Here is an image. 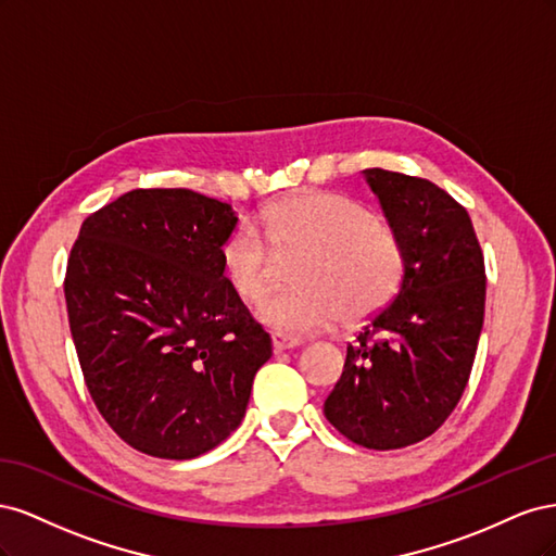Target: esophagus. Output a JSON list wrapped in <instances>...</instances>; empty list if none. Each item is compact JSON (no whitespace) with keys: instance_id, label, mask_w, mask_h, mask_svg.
<instances>
[{"instance_id":"esophagus-1","label":"esophagus","mask_w":556,"mask_h":556,"mask_svg":"<svg viewBox=\"0 0 556 556\" xmlns=\"http://www.w3.org/2000/svg\"><path fill=\"white\" fill-rule=\"evenodd\" d=\"M271 343H274V352H285V350H294L299 348L301 339H296V336H285V333H274L271 336Z\"/></svg>"}]
</instances>
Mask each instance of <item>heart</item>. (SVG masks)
I'll list each match as a JSON object with an SVG mask.
<instances>
[{
	"label": "heart",
	"instance_id": "obj_1",
	"mask_svg": "<svg viewBox=\"0 0 556 556\" xmlns=\"http://www.w3.org/2000/svg\"><path fill=\"white\" fill-rule=\"evenodd\" d=\"M301 252L296 288L271 294L257 306L260 323L285 336L323 331L341 315L355 325L390 301L406 271V252L392 227L357 201L333 192H304L266 206L255 225L243 223L220 248L231 290L245 301L264 296L274 278V255Z\"/></svg>",
	"mask_w": 556,
	"mask_h": 556
}]
</instances>
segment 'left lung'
<instances>
[{
	"mask_svg": "<svg viewBox=\"0 0 556 556\" xmlns=\"http://www.w3.org/2000/svg\"><path fill=\"white\" fill-rule=\"evenodd\" d=\"M406 252L396 296L348 345L325 415L352 443L399 450L425 441L457 406L484 317V260L473 225L439 185L364 169Z\"/></svg>",
	"mask_w": 556,
	"mask_h": 556,
	"instance_id": "left-lung-1",
	"label": "left lung"
}]
</instances>
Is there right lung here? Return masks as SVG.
<instances>
[{
	"label": "right lung",
	"instance_id": "1",
	"mask_svg": "<svg viewBox=\"0 0 556 556\" xmlns=\"http://www.w3.org/2000/svg\"><path fill=\"white\" fill-rule=\"evenodd\" d=\"M229 204L131 190L92 213L66 264L78 362L99 413L134 450L194 459L241 425L271 339L231 290Z\"/></svg>",
	"mask_w": 556,
	"mask_h": 556
}]
</instances>
